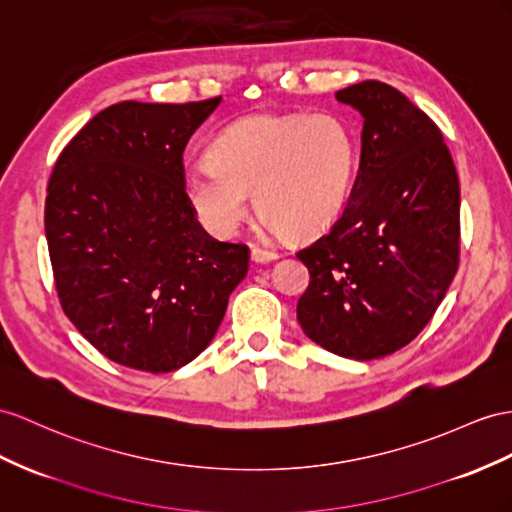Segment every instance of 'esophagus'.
<instances>
[{
    "mask_svg": "<svg viewBox=\"0 0 512 512\" xmlns=\"http://www.w3.org/2000/svg\"><path fill=\"white\" fill-rule=\"evenodd\" d=\"M279 255L274 251H268V248H259V246H253L251 248V259L255 261V264H268V261H274Z\"/></svg>",
    "mask_w": 512,
    "mask_h": 512,
    "instance_id": "obj_1",
    "label": "esophagus"
}]
</instances>
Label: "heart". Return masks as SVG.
Here are the masks:
<instances>
[{"label": "heart", "mask_w": 512, "mask_h": 512, "mask_svg": "<svg viewBox=\"0 0 512 512\" xmlns=\"http://www.w3.org/2000/svg\"><path fill=\"white\" fill-rule=\"evenodd\" d=\"M209 162L188 170L183 188L203 225L233 235L248 216V194L270 231L311 238L348 203L357 138L335 114H255L227 127Z\"/></svg>", "instance_id": "heart-1"}]
</instances>
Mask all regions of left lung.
<instances>
[{
	"instance_id": "obj_1",
	"label": "left lung",
	"mask_w": 512,
	"mask_h": 512,
	"mask_svg": "<svg viewBox=\"0 0 512 512\" xmlns=\"http://www.w3.org/2000/svg\"><path fill=\"white\" fill-rule=\"evenodd\" d=\"M363 116L361 162L333 227L298 251L309 287L296 316L333 355L370 361L422 333L458 268L461 188L439 127L400 90L335 93Z\"/></svg>"
}]
</instances>
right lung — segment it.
Listing matches in <instances>:
<instances>
[{"mask_svg": "<svg viewBox=\"0 0 512 512\" xmlns=\"http://www.w3.org/2000/svg\"><path fill=\"white\" fill-rule=\"evenodd\" d=\"M220 99L114 103L77 131L49 177L60 305L125 368L160 374L199 357L248 272V246L214 240L183 188V149Z\"/></svg>", "mask_w": 512, "mask_h": 512, "instance_id": "obj_1", "label": "right lung"}]
</instances>
